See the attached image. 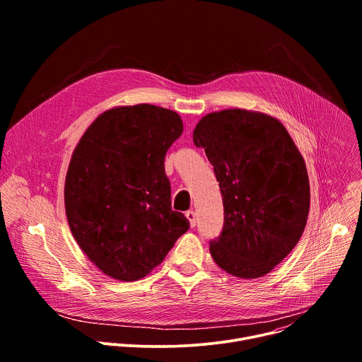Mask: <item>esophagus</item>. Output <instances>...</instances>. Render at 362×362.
Wrapping results in <instances>:
<instances>
[{"mask_svg": "<svg viewBox=\"0 0 362 362\" xmlns=\"http://www.w3.org/2000/svg\"><path fill=\"white\" fill-rule=\"evenodd\" d=\"M186 218L189 219V222H190V226H192V228H194V226H196V222H197L196 214H194L193 211H189V212H186Z\"/></svg>", "mask_w": 362, "mask_h": 362, "instance_id": "1", "label": "esophagus"}]
</instances>
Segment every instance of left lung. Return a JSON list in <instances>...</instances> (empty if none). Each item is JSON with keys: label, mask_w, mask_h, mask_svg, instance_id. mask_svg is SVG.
Here are the masks:
<instances>
[{"label": "left lung", "mask_w": 362, "mask_h": 362, "mask_svg": "<svg viewBox=\"0 0 362 362\" xmlns=\"http://www.w3.org/2000/svg\"><path fill=\"white\" fill-rule=\"evenodd\" d=\"M223 199V228L211 240L214 261L246 279L269 274L300 239L309 180L299 150L276 119L240 109L204 116L193 132Z\"/></svg>", "instance_id": "left-lung-1"}]
</instances>
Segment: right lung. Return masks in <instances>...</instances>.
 <instances>
[{"instance_id": "right-lung-1", "label": "right lung", "mask_w": 362, "mask_h": 362, "mask_svg": "<svg viewBox=\"0 0 362 362\" xmlns=\"http://www.w3.org/2000/svg\"><path fill=\"white\" fill-rule=\"evenodd\" d=\"M183 132L177 113L137 105L100 115L78 141L64 203L74 239L88 259L119 281L156 268L189 229L172 211L165 156Z\"/></svg>"}]
</instances>
